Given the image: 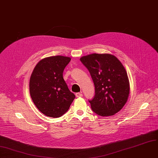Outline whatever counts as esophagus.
Returning <instances> with one entry per match:
<instances>
[{
    "label": "esophagus",
    "mask_w": 158,
    "mask_h": 158,
    "mask_svg": "<svg viewBox=\"0 0 158 158\" xmlns=\"http://www.w3.org/2000/svg\"><path fill=\"white\" fill-rule=\"evenodd\" d=\"M83 96V94H82V93H76V96L77 97V98H80V97H82Z\"/></svg>",
    "instance_id": "1"
}]
</instances>
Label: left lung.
Masks as SVG:
<instances>
[{
  "label": "left lung",
  "instance_id": "8db88e82",
  "mask_svg": "<svg viewBox=\"0 0 158 158\" xmlns=\"http://www.w3.org/2000/svg\"><path fill=\"white\" fill-rule=\"evenodd\" d=\"M80 60L89 71L94 84L95 95L89 101L93 111L102 117L114 115L124 106L130 93L124 66L109 53H92Z\"/></svg>",
  "mask_w": 158,
  "mask_h": 158
}]
</instances>
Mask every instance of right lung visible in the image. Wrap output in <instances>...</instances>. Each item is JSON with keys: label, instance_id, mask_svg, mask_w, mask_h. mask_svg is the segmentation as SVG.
Here are the masks:
<instances>
[{"label": "right lung", "instance_id": "obj_1", "mask_svg": "<svg viewBox=\"0 0 158 158\" xmlns=\"http://www.w3.org/2000/svg\"><path fill=\"white\" fill-rule=\"evenodd\" d=\"M70 57L56 55L41 59L30 79V93L36 107L45 115L58 118L67 111L75 98L63 78Z\"/></svg>", "mask_w": 158, "mask_h": 158}]
</instances>
